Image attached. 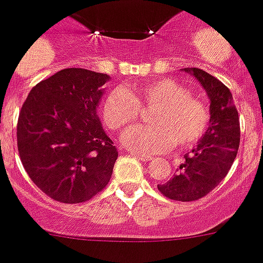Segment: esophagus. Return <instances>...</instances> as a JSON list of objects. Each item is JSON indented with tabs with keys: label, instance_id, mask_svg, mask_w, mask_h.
<instances>
[{
	"label": "esophagus",
	"instance_id": "1",
	"mask_svg": "<svg viewBox=\"0 0 263 263\" xmlns=\"http://www.w3.org/2000/svg\"><path fill=\"white\" fill-rule=\"evenodd\" d=\"M132 155H135L136 158H139V159H142V161L144 162H148L153 159V157L151 155H146V154H140V153H132Z\"/></svg>",
	"mask_w": 263,
	"mask_h": 263
}]
</instances>
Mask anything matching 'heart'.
<instances>
[{"label":"heart","instance_id":"b5f03b06","mask_svg":"<svg viewBox=\"0 0 263 263\" xmlns=\"http://www.w3.org/2000/svg\"><path fill=\"white\" fill-rule=\"evenodd\" d=\"M150 108V125L125 132V146L148 154L165 151L172 144L178 150L191 148L205 135L211 123L208 104L168 78L140 83L128 90L115 89L104 100L102 113L110 129L123 131L138 120L142 109Z\"/></svg>","mask_w":263,"mask_h":263}]
</instances>
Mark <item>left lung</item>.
Masks as SVG:
<instances>
[{"label":"left lung","mask_w":263,"mask_h":263,"mask_svg":"<svg viewBox=\"0 0 263 263\" xmlns=\"http://www.w3.org/2000/svg\"><path fill=\"white\" fill-rule=\"evenodd\" d=\"M185 71L192 72L205 89L211 100V123L172 180L158 185V191L170 200L196 201L212 192L230 172L238 154L240 125L231 91L223 82L197 67Z\"/></svg>","instance_id":"obj_1"}]
</instances>
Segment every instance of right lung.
<instances>
[{
  "mask_svg": "<svg viewBox=\"0 0 263 263\" xmlns=\"http://www.w3.org/2000/svg\"><path fill=\"white\" fill-rule=\"evenodd\" d=\"M109 77L65 69L32 87L18 115L17 148L33 183L55 201L78 204L104 191L119 151L100 124Z\"/></svg>",
  "mask_w": 263,
  "mask_h": 263,
  "instance_id": "1",
  "label": "right lung"
}]
</instances>
